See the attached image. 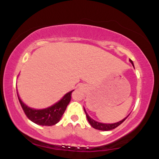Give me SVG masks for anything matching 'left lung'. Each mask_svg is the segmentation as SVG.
Here are the masks:
<instances>
[{
    "label": "left lung",
    "instance_id": "8db88e82",
    "mask_svg": "<svg viewBox=\"0 0 159 159\" xmlns=\"http://www.w3.org/2000/svg\"><path fill=\"white\" fill-rule=\"evenodd\" d=\"M130 62L132 63L133 65V62L132 60H130ZM134 66V65H133ZM84 112L86 114V116H87V120H88V122L90 123V124L91 125V126L93 127L94 129H98V130H102V131H109V130H112V129H115V128L118 127L120 124H122L123 123L124 121H125V119L128 117L125 118V119H123V120H121V121L118 122V123H112V124H105V123H98V122L95 121L93 119H91V118L89 116V115L87 114V112H86L85 109L84 108Z\"/></svg>",
    "mask_w": 159,
    "mask_h": 159
}]
</instances>
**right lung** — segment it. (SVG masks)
<instances>
[{"label": "right lung", "instance_id": "1", "mask_svg": "<svg viewBox=\"0 0 159 159\" xmlns=\"http://www.w3.org/2000/svg\"><path fill=\"white\" fill-rule=\"evenodd\" d=\"M72 91L66 94L61 101L58 102L55 105L48 108L43 109V110H35V109L30 108L21 102L19 95H18V98H19L20 105L22 107L24 112L29 120L38 125L49 126V125H55L60 121L61 116L64 114L67 105L70 102Z\"/></svg>", "mask_w": 159, "mask_h": 159}]
</instances>
